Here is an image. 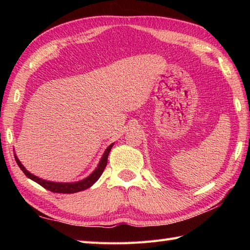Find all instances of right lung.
<instances>
[{
  "label": "right lung",
  "mask_w": 250,
  "mask_h": 250,
  "mask_svg": "<svg viewBox=\"0 0 250 250\" xmlns=\"http://www.w3.org/2000/svg\"><path fill=\"white\" fill-rule=\"evenodd\" d=\"M113 145L114 144H111L107 148H106L104 155H103L102 159H101L98 167L94 169V172L91 175H90V176H88L87 178H84L83 180H81V182H77V183L47 182V180L36 177V176H34L33 174H31V173L26 171L24 167L18 160L17 157H15V160H16V162H17L19 167L21 168V171L24 173L26 177H29L30 179L34 180L35 183L41 185L42 187H44L45 189L49 190V191H51V192H55V193H76V192H79V191H83L84 189H88V188L91 187V186L100 178L101 175L103 174L106 166H107V158H108L109 151L111 149V147H113Z\"/></svg>",
  "instance_id": "add662e5"
}]
</instances>
